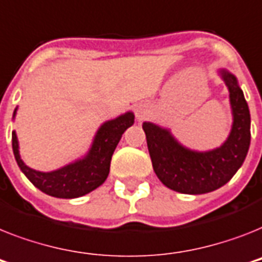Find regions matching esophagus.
Returning <instances> with one entry per match:
<instances>
[{
    "label": "esophagus",
    "instance_id": "obj_1",
    "mask_svg": "<svg viewBox=\"0 0 262 262\" xmlns=\"http://www.w3.org/2000/svg\"><path fill=\"white\" fill-rule=\"evenodd\" d=\"M135 113H136V117H137V120L141 121L148 117L149 110H148V106H146L145 103H138V105H136L135 107Z\"/></svg>",
    "mask_w": 262,
    "mask_h": 262
}]
</instances>
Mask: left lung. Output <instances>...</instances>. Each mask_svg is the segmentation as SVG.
I'll list each match as a JSON object with an SVG mask.
<instances>
[{
  "label": "left lung",
  "instance_id": "left-lung-1",
  "mask_svg": "<svg viewBox=\"0 0 262 262\" xmlns=\"http://www.w3.org/2000/svg\"><path fill=\"white\" fill-rule=\"evenodd\" d=\"M230 97L233 125L220 148L198 152L183 146L171 132L152 122H144L146 144L153 169L160 182L180 193L211 192L225 186L239 169L250 145V113L237 78L221 70Z\"/></svg>",
  "mask_w": 262,
  "mask_h": 262
}]
</instances>
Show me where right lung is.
<instances>
[{"instance_id": "add662e5", "label": "right lung", "mask_w": 262, "mask_h": 262, "mask_svg": "<svg viewBox=\"0 0 262 262\" xmlns=\"http://www.w3.org/2000/svg\"><path fill=\"white\" fill-rule=\"evenodd\" d=\"M17 110V109H16ZM16 110L13 117L16 116ZM135 124V114L127 112L114 120L106 121L98 129L90 150L79 160L56 171L40 172L32 169L21 160L16 132H12L14 159L29 182L47 195L63 199L79 198L94 191L105 182L110 171V161L116 146L127 127Z\"/></svg>"}]
</instances>
